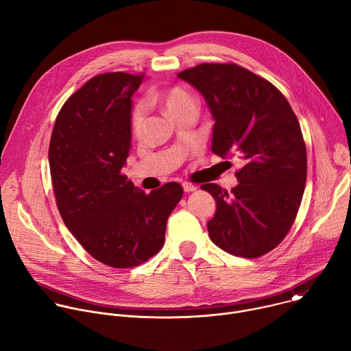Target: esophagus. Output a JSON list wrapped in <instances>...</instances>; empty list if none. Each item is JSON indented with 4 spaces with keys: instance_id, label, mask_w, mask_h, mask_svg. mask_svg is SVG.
<instances>
[{
    "instance_id": "34e87169",
    "label": "esophagus",
    "mask_w": 351,
    "mask_h": 351,
    "mask_svg": "<svg viewBox=\"0 0 351 351\" xmlns=\"http://www.w3.org/2000/svg\"><path fill=\"white\" fill-rule=\"evenodd\" d=\"M183 190L186 191V193H191V191H194V190H197V187L194 186V184H191V183H189V182H184L183 184Z\"/></svg>"
}]
</instances>
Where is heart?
Wrapping results in <instances>:
<instances>
[{
	"label": "heart",
	"instance_id": "heart-1",
	"mask_svg": "<svg viewBox=\"0 0 351 351\" xmlns=\"http://www.w3.org/2000/svg\"><path fill=\"white\" fill-rule=\"evenodd\" d=\"M161 100L165 106V108L168 110L169 114L175 115L179 111L195 106V99L194 96L183 86L175 85L169 89H167L162 95H161ZM145 117H146V110H145V104L143 103H138L132 111H131V131L134 135L139 136L143 131V125H145Z\"/></svg>",
	"mask_w": 351,
	"mask_h": 351
}]
</instances>
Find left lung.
<instances>
[{"instance_id":"1","label":"left lung","mask_w":351,"mask_h":351,"mask_svg":"<svg viewBox=\"0 0 351 351\" xmlns=\"http://www.w3.org/2000/svg\"><path fill=\"white\" fill-rule=\"evenodd\" d=\"M178 77L210 110L212 152L244 161L230 193L215 183L201 186L216 201L209 237L234 256H262L288 234L306 186L307 154L296 115L271 82L234 63H202Z\"/></svg>"}]
</instances>
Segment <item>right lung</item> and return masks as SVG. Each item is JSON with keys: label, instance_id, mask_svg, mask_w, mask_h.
Segmentation results:
<instances>
[{"label": "right lung", "instance_id": "add662e5", "mask_svg": "<svg viewBox=\"0 0 351 351\" xmlns=\"http://www.w3.org/2000/svg\"><path fill=\"white\" fill-rule=\"evenodd\" d=\"M143 77L117 71L90 78L60 108L49 143L66 227L92 258L115 269L160 252L167 220L183 195L175 182L146 194L121 172L131 150V97Z\"/></svg>", "mask_w": 351, "mask_h": 351}]
</instances>
